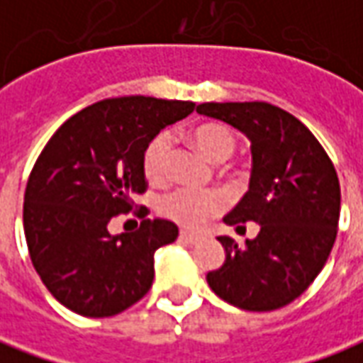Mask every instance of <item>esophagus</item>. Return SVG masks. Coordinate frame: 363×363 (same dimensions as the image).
Masks as SVG:
<instances>
[{"mask_svg":"<svg viewBox=\"0 0 363 363\" xmlns=\"http://www.w3.org/2000/svg\"><path fill=\"white\" fill-rule=\"evenodd\" d=\"M182 243H189V245H196L200 241V237L192 235V233H186V231H181V235H179Z\"/></svg>","mask_w":363,"mask_h":363,"instance_id":"esophagus-1","label":"esophagus"}]
</instances>
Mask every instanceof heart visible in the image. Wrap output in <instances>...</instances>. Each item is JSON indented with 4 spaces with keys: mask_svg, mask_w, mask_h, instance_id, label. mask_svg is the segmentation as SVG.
Here are the masks:
<instances>
[{
    "mask_svg": "<svg viewBox=\"0 0 363 363\" xmlns=\"http://www.w3.org/2000/svg\"><path fill=\"white\" fill-rule=\"evenodd\" d=\"M190 140L206 157L213 163H225L235 155L237 138L223 124H200L190 130ZM173 140L169 134H157L143 151V173L147 181L161 182L169 174ZM225 206V198L220 192H198L190 189H177L159 200V212L167 220L186 229H198L208 218L220 213Z\"/></svg>",
    "mask_w": 363,
    "mask_h": 363,
    "instance_id": "heart-1",
    "label": "heart"
}]
</instances>
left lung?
I'll return each instance as SVG.
<instances>
[{
    "mask_svg": "<svg viewBox=\"0 0 363 363\" xmlns=\"http://www.w3.org/2000/svg\"><path fill=\"white\" fill-rule=\"evenodd\" d=\"M196 112L249 138V190L223 221L237 229L245 221L260 225L245 245L218 237L225 260L206 274L208 286L245 311L280 309L311 286L335 245L340 216L335 167L307 126L270 103H202Z\"/></svg>",
    "mask_w": 363,
    "mask_h": 363,
    "instance_id": "1",
    "label": "left lung"
}]
</instances>
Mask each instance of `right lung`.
I'll use <instances>...</instances> for the list:
<instances>
[{"mask_svg":"<svg viewBox=\"0 0 363 363\" xmlns=\"http://www.w3.org/2000/svg\"><path fill=\"white\" fill-rule=\"evenodd\" d=\"M196 108L153 96L104 99L66 120L28 177L23 225L36 272L60 303L83 317H112L153 281V255L173 243V221L143 220L134 233H108L145 190L143 151L169 124Z\"/></svg>","mask_w":363,"mask_h":363,"instance_id":"obj_1","label":"right lung"}]
</instances>
